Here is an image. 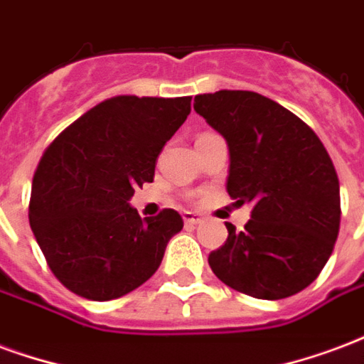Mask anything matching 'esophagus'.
<instances>
[{"label":"esophagus","mask_w":364,"mask_h":364,"mask_svg":"<svg viewBox=\"0 0 364 364\" xmlns=\"http://www.w3.org/2000/svg\"><path fill=\"white\" fill-rule=\"evenodd\" d=\"M183 222H185V225H196V223L203 222V216L196 212H183Z\"/></svg>","instance_id":"obj_1"}]
</instances>
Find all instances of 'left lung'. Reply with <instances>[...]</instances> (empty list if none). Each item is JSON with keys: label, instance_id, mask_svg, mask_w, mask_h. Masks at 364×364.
Listing matches in <instances>:
<instances>
[{"label": "left lung", "instance_id": "8db88e82", "mask_svg": "<svg viewBox=\"0 0 364 364\" xmlns=\"http://www.w3.org/2000/svg\"><path fill=\"white\" fill-rule=\"evenodd\" d=\"M230 148L228 193L252 204L243 231L212 250L223 284L257 299L291 297L318 278L340 231V181L324 144L289 109L250 90L195 96Z\"/></svg>", "mask_w": 364, "mask_h": 364}]
</instances>
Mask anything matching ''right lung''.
Returning a JSON list of instances; mask_svg holds the SVG:
<instances>
[{
  "instance_id": "obj_1",
  "label": "right lung",
  "mask_w": 364,
  "mask_h": 364,
  "mask_svg": "<svg viewBox=\"0 0 364 364\" xmlns=\"http://www.w3.org/2000/svg\"><path fill=\"white\" fill-rule=\"evenodd\" d=\"M191 114V96H114L59 134L32 179V233L55 278L92 301L123 297L161 264L183 230L171 208L142 220L131 196Z\"/></svg>"
}]
</instances>
